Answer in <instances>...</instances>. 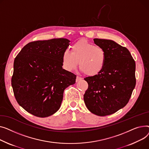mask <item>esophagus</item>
Here are the masks:
<instances>
[{
  "label": "esophagus",
  "mask_w": 149,
  "mask_h": 149,
  "mask_svg": "<svg viewBox=\"0 0 149 149\" xmlns=\"http://www.w3.org/2000/svg\"><path fill=\"white\" fill-rule=\"evenodd\" d=\"M82 77H79V76H76V82L79 81H81V80H82Z\"/></svg>",
  "instance_id": "1"
}]
</instances>
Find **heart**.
Returning <instances> with one entry per match:
<instances>
[{"label": "heart", "instance_id": "b5f03b06", "mask_svg": "<svg viewBox=\"0 0 149 149\" xmlns=\"http://www.w3.org/2000/svg\"><path fill=\"white\" fill-rule=\"evenodd\" d=\"M107 54L104 49L85 40L76 42L72 46L71 52L65 51L62 56L64 68L67 71L75 70L79 63L82 72L89 76L99 74L105 65Z\"/></svg>", "mask_w": 149, "mask_h": 149}]
</instances>
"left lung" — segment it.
I'll use <instances>...</instances> for the list:
<instances>
[{"instance_id":"8db88e82","label":"left lung","mask_w":149,"mask_h":149,"mask_svg":"<svg viewBox=\"0 0 149 149\" xmlns=\"http://www.w3.org/2000/svg\"><path fill=\"white\" fill-rule=\"evenodd\" d=\"M107 54L103 70L84 78L88 88L84 95L86 108L95 115L106 116L125 107L135 86V63L130 52L111 40L94 38Z\"/></svg>"}]
</instances>
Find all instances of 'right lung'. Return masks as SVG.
<instances>
[{
  "label": "right lung",
  "instance_id": "1",
  "mask_svg": "<svg viewBox=\"0 0 149 149\" xmlns=\"http://www.w3.org/2000/svg\"><path fill=\"white\" fill-rule=\"evenodd\" d=\"M69 42L66 38L31 42L14 59V96L20 106L35 116L53 115L61 107L64 90L76 82V76L63 68L62 56Z\"/></svg>",
  "mask_w": 149,
  "mask_h": 149
}]
</instances>
